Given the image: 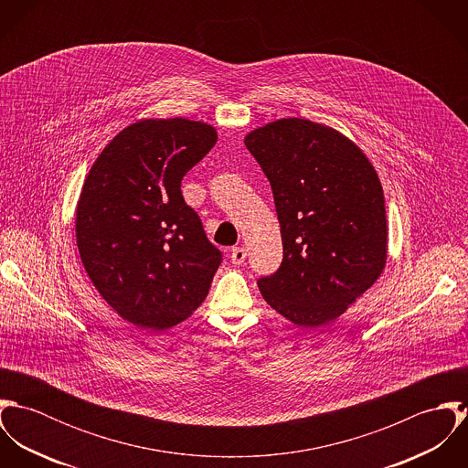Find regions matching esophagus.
Segmentation results:
<instances>
[{
  "label": "esophagus",
  "instance_id": "obj_1",
  "mask_svg": "<svg viewBox=\"0 0 468 468\" xmlns=\"http://www.w3.org/2000/svg\"><path fill=\"white\" fill-rule=\"evenodd\" d=\"M245 258H247V250L243 247H234L230 250V260L234 265H241L245 261Z\"/></svg>",
  "mask_w": 468,
  "mask_h": 468
}]
</instances>
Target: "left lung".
<instances>
[{
  "label": "left lung",
  "instance_id": "left-lung-1",
  "mask_svg": "<svg viewBox=\"0 0 468 468\" xmlns=\"http://www.w3.org/2000/svg\"><path fill=\"white\" fill-rule=\"evenodd\" d=\"M270 182L282 261L258 286L292 323L335 321L382 273L388 219L380 180L346 136L306 119H282L247 134Z\"/></svg>",
  "mask_w": 468,
  "mask_h": 468
}]
</instances>
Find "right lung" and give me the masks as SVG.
Wrapping results in <instances>:
<instances>
[{
  "mask_svg": "<svg viewBox=\"0 0 468 468\" xmlns=\"http://www.w3.org/2000/svg\"><path fill=\"white\" fill-rule=\"evenodd\" d=\"M208 124L142 121L95 160L77 203V247L104 301L138 328L165 330L205 301L223 254L182 197L214 147Z\"/></svg>",
  "mask_w": 468,
  "mask_h": 468,
  "instance_id": "right-lung-1",
  "label": "right lung"
}]
</instances>
